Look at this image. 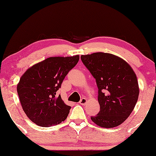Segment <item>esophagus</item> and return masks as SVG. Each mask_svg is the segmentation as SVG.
Returning a JSON list of instances; mask_svg holds the SVG:
<instances>
[{"label":"esophagus","mask_w":156,"mask_h":156,"mask_svg":"<svg viewBox=\"0 0 156 156\" xmlns=\"http://www.w3.org/2000/svg\"><path fill=\"white\" fill-rule=\"evenodd\" d=\"M87 99H85V98H82V99L80 100V104L81 105H85V104H87Z\"/></svg>","instance_id":"obj_1"}]
</instances>
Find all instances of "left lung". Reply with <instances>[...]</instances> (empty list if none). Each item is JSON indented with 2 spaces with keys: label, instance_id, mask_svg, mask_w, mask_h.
<instances>
[{
  "label": "left lung",
  "instance_id": "1",
  "mask_svg": "<svg viewBox=\"0 0 156 156\" xmlns=\"http://www.w3.org/2000/svg\"><path fill=\"white\" fill-rule=\"evenodd\" d=\"M82 62L95 78L100 111L91 116L100 127H116L126 120L139 94L136 74L124 59L116 55L94 52L82 55Z\"/></svg>",
  "mask_w": 156,
  "mask_h": 156
}]
</instances>
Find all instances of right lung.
<instances>
[{"instance_id": "1", "label": "right lung", "mask_w": 156, "mask_h": 156, "mask_svg": "<svg viewBox=\"0 0 156 156\" xmlns=\"http://www.w3.org/2000/svg\"><path fill=\"white\" fill-rule=\"evenodd\" d=\"M79 59L78 55L48 57L28 68L21 76L17 85L19 99L25 114L35 124L49 127L67 119L71 106L56 93Z\"/></svg>"}]
</instances>
